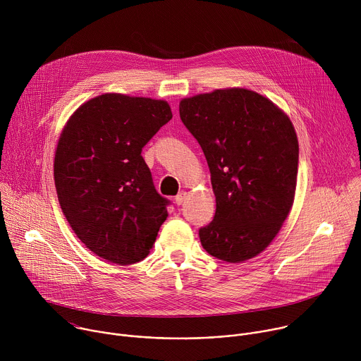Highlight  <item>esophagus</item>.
Returning a JSON list of instances; mask_svg holds the SVG:
<instances>
[{
	"instance_id": "obj_1",
	"label": "esophagus",
	"mask_w": 361,
	"mask_h": 361,
	"mask_svg": "<svg viewBox=\"0 0 361 361\" xmlns=\"http://www.w3.org/2000/svg\"><path fill=\"white\" fill-rule=\"evenodd\" d=\"M185 197H187V192H185V191L178 192V194L176 195V204H177V205H181V204H183V201L185 200Z\"/></svg>"
}]
</instances>
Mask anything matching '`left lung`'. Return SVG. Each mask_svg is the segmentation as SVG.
<instances>
[{"instance_id": "1", "label": "left lung", "mask_w": 361, "mask_h": 361, "mask_svg": "<svg viewBox=\"0 0 361 361\" xmlns=\"http://www.w3.org/2000/svg\"><path fill=\"white\" fill-rule=\"evenodd\" d=\"M180 117L204 152L216 195L201 245L227 263L252 259L293 207L298 141L288 116L259 92L224 88L183 98Z\"/></svg>"}]
</instances>
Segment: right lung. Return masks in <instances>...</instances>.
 Listing matches in <instances>:
<instances>
[{
  "instance_id": "right-lung-1",
  "label": "right lung",
  "mask_w": 361,
  "mask_h": 361,
  "mask_svg": "<svg viewBox=\"0 0 361 361\" xmlns=\"http://www.w3.org/2000/svg\"><path fill=\"white\" fill-rule=\"evenodd\" d=\"M173 118L169 102L124 94L88 99L59 140L54 180L77 237L110 263L144 260L169 213L141 151Z\"/></svg>"
}]
</instances>
